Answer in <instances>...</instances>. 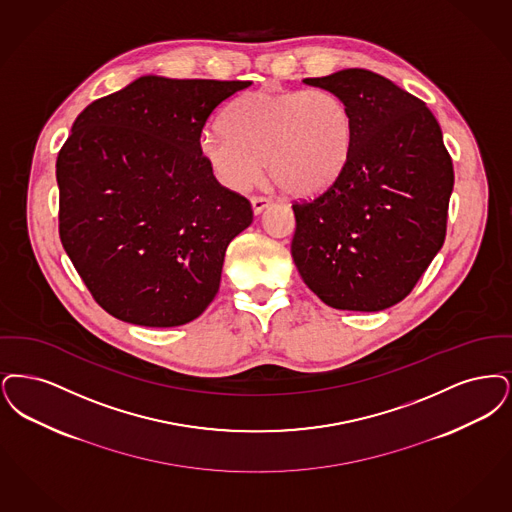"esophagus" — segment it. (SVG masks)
<instances>
[{"label":"esophagus","instance_id":"obj_1","mask_svg":"<svg viewBox=\"0 0 512 512\" xmlns=\"http://www.w3.org/2000/svg\"><path fill=\"white\" fill-rule=\"evenodd\" d=\"M250 202H252V210H254V214H262V212L266 210L267 206L271 204V199H267V197H252Z\"/></svg>","mask_w":512,"mask_h":512}]
</instances>
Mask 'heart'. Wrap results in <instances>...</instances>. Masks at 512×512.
Returning a JSON list of instances; mask_svg holds the SVG:
<instances>
[{
    "label": "heart",
    "instance_id": "obj_1",
    "mask_svg": "<svg viewBox=\"0 0 512 512\" xmlns=\"http://www.w3.org/2000/svg\"><path fill=\"white\" fill-rule=\"evenodd\" d=\"M352 122L327 89L246 93L223 114V130H206L199 149L223 187L243 191L260 176L289 195H313L344 168Z\"/></svg>",
    "mask_w": 512,
    "mask_h": 512
}]
</instances>
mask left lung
I'll return each mask as SVG.
<instances>
[{
	"mask_svg": "<svg viewBox=\"0 0 512 512\" xmlns=\"http://www.w3.org/2000/svg\"><path fill=\"white\" fill-rule=\"evenodd\" d=\"M304 82L346 105L352 135L331 185L292 204V260L327 306L386 310L444 245L453 164L440 124L421 99L365 68Z\"/></svg>",
	"mask_w": 512,
	"mask_h": 512,
	"instance_id": "left-lung-1",
	"label": "left lung"
}]
</instances>
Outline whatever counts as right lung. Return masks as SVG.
I'll use <instances>...</instances> for the list:
<instances>
[{
	"mask_svg": "<svg viewBox=\"0 0 512 512\" xmlns=\"http://www.w3.org/2000/svg\"><path fill=\"white\" fill-rule=\"evenodd\" d=\"M250 82L141 76L93 101L57 156L59 235L95 302L141 327L197 319L252 223L200 156L204 124Z\"/></svg>",
	"mask_w": 512,
	"mask_h": 512,
	"instance_id": "right-lung-1",
	"label": "right lung"
}]
</instances>
